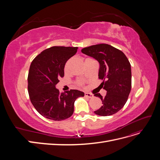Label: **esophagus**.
Returning <instances> with one entry per match:
<instances>
[{"label":"esophagus","instance_id":"obj_1","mask_svg":"<svg viewBox=\"0 0 160 160\" xmlns=\"http://www.w3.org/2000/svg\"><path fill=\"white\" fill-rule=\"evenodd\" d=\"M85 98H93V95L91 94V93H85Z\"/></svg>","mask_w":160,"mask_h":160}]
</instances>
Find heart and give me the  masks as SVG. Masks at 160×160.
I'll return each mask as SVG.
<instances>
[{"label":"heart","instance_id":"b5f03b06","mask_svg":"<svg viewBox=\"0 0 160 160\" xmlns=\"http://www.w3.org/2000/svg\"><path fill=\"white\" fill-rule=\"evenodd\" d=\"M91 59V58H87V59H85V61L86 60H88V59ZM69 63H70V60H68V61L66 62V63L65 65V71H67V69H68L69 66ZM75 83H76V85L77 86H79V87H83V85H84V83L81 80H77L75 81Z\"/></svg>","mask_w":160,"mask_h":160}]
</instances>
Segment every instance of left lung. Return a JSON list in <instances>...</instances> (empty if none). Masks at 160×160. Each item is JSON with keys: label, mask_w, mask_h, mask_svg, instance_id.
Returning <instances> with one entry per match:
<instances>
[{"label": "left lung", "mask_w": 160, "mask_h": 160, "mask_svg": "<svg viewBox=\"0 0 160 160\" xmlns=\"http://www.w3.org/2000/svg\"><path fill=\"white\" fill-rule=\"evenodd\" d=\"M81 52L99 62V79L103 80L101 85L107 91L104 98L100 93H94L103 103L94 113L109 116L118 112L127 102L132 88V71L127 57L122 51L108 44L85 47Z\"/></svg>", "instance_id": "8db88e82"}]
</instances>
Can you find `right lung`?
Listing matches in <instances>:
<instances>
[{"instance_id": "add662e5", "label": "right lung", "mask_w": 160, "mask_h": 160, "mask_svg": "<svg viewBox=\"0 0 160 160\" xmlns=\"http://www.w3.org/2000/svg\"><path fill=\"white\" fill-rule=\"evenodd\" d=\"M78 47H52L42 51L31 62L28 75V92L34 108L43 117L53 121L70 118L74 102L84 93L71 89L60 93L55 88L64 77L66 62Z\"/></svg>"}]
</instances>
